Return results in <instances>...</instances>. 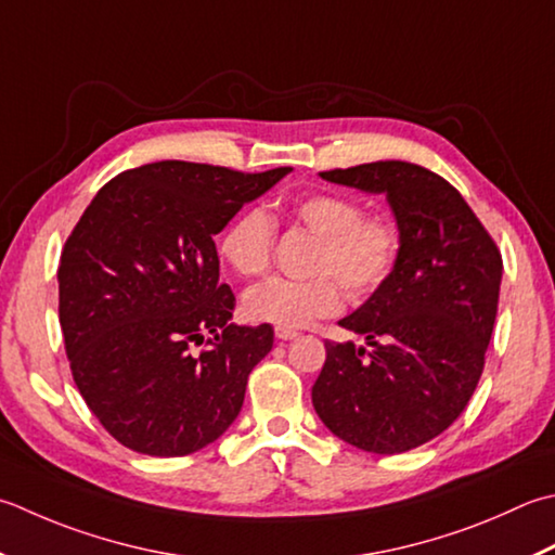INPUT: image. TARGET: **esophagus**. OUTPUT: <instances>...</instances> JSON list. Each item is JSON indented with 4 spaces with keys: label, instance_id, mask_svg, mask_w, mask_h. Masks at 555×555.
Segmentation results:
<instances>
[{
    "label": "esophagus",
    "instance_id": "esophagus-1",
    "mask_svg": "<svg viewBox=\"0 0 555 555\" xmlns=\"http://www.w3.org/2000/svg\"><path fill=\"white\" fill-rule=\"evenodd\" d=\"M276 336H279V339L288 341V339H296L298 332L296 330H288V327H276Z\"/></svg>",
    "mask_w": 555,
    "mask_h": 555
}]
</instances>
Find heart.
Here are the masks:
<instances>
[{
  "label": "heart",
  "instance_id": "obj_1",
  "mask_svg": "<svg viewBox=\"0 0 555 555\" xmlns=\"http://www.w3.org/2000/svg\"><path fill=\"white\" fill-rule=\"evenodd\" d=\"M286 216L318 237L310 257L314 276H274L249 288L243 298L249 320L288 330L306 327L341 310L344 288L351 298H365L395 274L404 233L392 214L365 211L349 194L310 192L291 199ZM274 247L276 221L257 206L237 211L219 241L223 259L243 279L264 276L274 262Z\"/></svg>",
  "mask_w": 555,
  "mask_h": 555
}]
</instances>
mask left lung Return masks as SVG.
Here are the masks:
<instances>
[{"instance_id": "left-lung-1", "label": "left lung", "mask_w": 555, "mask_h": 555, "mask_svg": "<svg viewBox=\"0 0 555 555\" xmlns=\"http://www.w3.org/2000/svg\"><path fill=\"white\" fill-rule=\"evenodd\" d=\"M385 192L404 233L395 274L339 324L373 351L324 341L312 406L358 450L399 454L438 438L479 385L491 341L503 257L452 184L406 160L320 172Z\"/></svg>"}]
</instances>
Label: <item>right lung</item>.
Segmentation results:
<instances>
[{
	"label": "right lung",
	"instance_id": "add662e5",
	"mask_svg": "<svg viewBox=\"0 0 555 555\" xmlns=\"http://www.w3.org/2000/svg\"><path fill=\"white\" fill-rule=\"evenodd\" d=\"M288 170L160 160L86 206L60 257V324L74 383L119 444L184 457L241 414L274 330L228 324L214 235Z\"/></svg>",
	"mask_w": 555,
	"mask_h": 555
}]
</instances>
